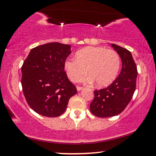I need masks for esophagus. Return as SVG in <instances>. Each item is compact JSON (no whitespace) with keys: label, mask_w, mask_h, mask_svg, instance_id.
<instances>
[{"label":"esophagus","mask_w":156,"mask_h":156,"mask_svg":"<svg viewBox=\"0 0 156 156\" xmlns=\"http://www.w3.org/2000/svg\"><path fill=\"white\" fill-rule=\"evenodd\" d=\"M83 87H81V86H76V89H77L78 91H80L81 90L83 89Z\"/></svg>","instance_id":"obj_1"}]
</instances>
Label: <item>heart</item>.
Here are the masks:
<instances>
[{"label":"heart","mask_w":156,"mask_h":156,"mask_svg":"<svg viewBox=\"0 0 156 156\" xmlns=\"http://www.w3.org/2000/svg\"><path fill=\"white\" fill-rule=\"evenodd\" d=\"M121 58L114 49L102 47H87L76 53V59L66 60L64 68L69 80L80 82L87 75V81H94L98 87H104L113 82L118 75Z\"/></svg>","instance_id":"heart-1"}]
</instances>
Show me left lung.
Wrapping results in <instances>:
<instances>
[{
  "label": "left lung",
  "instance_id": "8db88e82",
  "mask_svg": "<svg viewBox=\"0 0 156 156\" xmlns=\"http://www.w3.org/2000/svg\"><path fill=\"white\" fill-rule=\"evenodd\" d=\"M122 61L119 75L107 88L94 90V98L90 105L93 114L100 118L118 115L130 102L136 88L137 70L133 56L128 49L112 44Z\"/></svg>",
  "mask_w": 156,
  "mask_h": 156
}]
</instances>
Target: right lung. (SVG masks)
Returning a JSON list of instances; mask_svg holds the SVG:
<instances>
[{"label":"right lung","mask_w":156,"mask_h":156,"mask_svg":"<svg viewBox=\"0 0 156 156\" xmlns=\"http://www.w3.org/2000/svg\"><path fill=\"white\" fill-rule=\"evenodd\" d=\"M71 47L50 42L30 50L21 67V86L26 102L33 111L57 117L66 111L77 90L64 71Z\"/></svg>","instance_id":"obj_1"}]
</instances>
